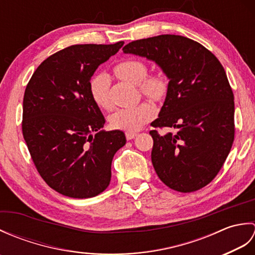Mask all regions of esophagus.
<instances>
[{
	"mask_svg": "<svg viewBox=\"0 0 255 255\" xmlns=\"http://www.w3.org/2000/svg\"><path fill=\"white\" fill-rule=\"evenodd\" d=\"M136 136H137L136 132H126V139H127V140H131V139H133Z\"/></svg>",
	"mask_w": 255,
	"mask_h": 255,
	"instance_id": "esophagus-1",
	"label": "esophagus"
}]
</instances>
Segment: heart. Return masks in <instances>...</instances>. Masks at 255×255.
Here are the masks:
<instances>
[{
  "instance_id": "obj_1",
  "label": "heart",
  "mask_w": 255,
  "mask_h": 255,
  "mask_svg": "<svg viewBox=\"0 0 255 255\" xmlns=\"http://www.w3.org/2000/svg\"><path fill=\"white\" fill-rule=\"evenodd\" d=\"M114 72L119 79L132 84H139L141 93L152 101L163 100L169 89L167 80L162 73L148 74L147 63L139 59H126L114 67ZM110 78L105 73L94 75L90 81V94L95 104L110 110L112 102L110 97ZM155 115V108L148 102L140 103L134 107L121 108L111 116L113 128L127 132H134L141 129Z\"/></svg>"
}]
</instances>
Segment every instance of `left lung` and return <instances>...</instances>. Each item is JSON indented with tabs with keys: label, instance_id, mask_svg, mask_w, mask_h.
<instances>
[{
	"label": "left lung",
	"instance_id": "left-lung-1",
	"mask_svg": "<svg viewBox=\"0 0 255 255\" xmlns=\"http://www.w3.org/2000/svg\"><path fill=\"white\" fill-rule=\"evenodd\" d=\"M124 52L153 60L170 79L154 128L151 160L160 180L181 193L198 191L218 174L235 140L234 92L223 64L199 42L160 35L129 42Z\"/></svg>",
	"mask_w": 255,
	"mask_h": 255
}]
</instances>
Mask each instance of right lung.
Returning a JSON list of instances; mask_svg holds the SVG:
<instances>
[{
  "label": "right lung",
  "instance_id": "obj_1",
  "mask_svg": "<svg viewBox=\"0 0 255 255\" xmlns=\"http://www.w3.org/2000/svg\"><path fill=\"white\" fill-rule=\"evenodd\" d=\"M123 45L64 48L42 61L26 86L25 142L42 180L64 196L90 198L104 192L114 154L126 143L121 130L100 131L105 118L89 89L95 70Z\"/></svg>",
  "mask_w": 255,
  "mask_h": 255
}]
</instances>
